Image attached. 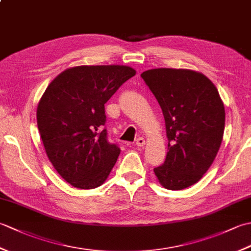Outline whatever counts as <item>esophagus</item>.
Returning <instances> with one entry per match:
<instances>
[{
    "instance_id": "obj_1",
    "label": "esophagus",
    "mask_w": 251,
    "mask_h": 251,
    "mask_svg": "<svg viewBox=\"0 0 251 251\" xmlns=\"http://www.w3.org/2000/svg\"><path fill=\"white\" fill-rule=\"evenodd\" d=\"M145 145H146L145 138L139 137V138H138V139L136 140V146H138V147H143Z\"/></svg>"
}]
</instances>
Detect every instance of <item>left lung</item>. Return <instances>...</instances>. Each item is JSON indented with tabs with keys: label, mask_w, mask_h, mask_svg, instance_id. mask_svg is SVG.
<instances>
[{
	"label": "left lung",
	"mask_w": 251,
	"mask_h": 251,
	"mask_svg": "<svg viewBox=\"0 0 251 251\" xmlns=\"http://www.w3.org/2000/svg\"><path fill=\"white\" fill-rule=\"evenodd\" d=\"M141 77L161 106L168 138L166 159L154 174L168 190L189 188L219 151L226 122L220 95L204 74L185 69H152Z\"/></svg>",
	"instance_id": "1"
}]
</instances>
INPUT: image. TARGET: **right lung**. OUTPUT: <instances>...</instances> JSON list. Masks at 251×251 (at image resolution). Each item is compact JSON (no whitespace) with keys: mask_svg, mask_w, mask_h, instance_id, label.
<instances>
[{"mask_svg":"<svg viewBox=\"0 0 251 251\" xmlns=\"http://www.w3.org/2000/svg\"><path fill=\"white\" fill-rule=\"evenodd\" d=\"M136 71L126 66H81L60 73L37 105V127L57 173L78 189L98 188L121 153L108 140L104 104Z\"/></svg>","mask_w":251,"mask_h":251,"instance_id":"right-lung-1","label":"right lung"}]
</instances>
